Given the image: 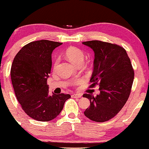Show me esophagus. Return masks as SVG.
<instances>
[{
  "instance_id": "34e87169",
  "label": "esophagus",
  "mask_w": 149,
  "mask_h": 149,
  "mask_svg": "<svg viewBox=\"0 0 149 149\" xmlns=\"http://www.w3.org/2000/svg\"><path fill=\"white\" fill-rule=\"evenodd\" d=\"M81 96H82V95H80V94H77V93H73L71 95V97H75V98H77V97H81Z\"/></svg>"
}]
</instances>
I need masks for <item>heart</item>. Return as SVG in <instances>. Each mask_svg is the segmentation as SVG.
Segmentation results:
<instances>
[{
    "label": "heart",
    "instance_id": "1",
    "mask_svg": "<svg viewBox=\"0 0 149 149\" xmlns=\"http://www.w3.org/2000/svg\"><path fill=\"white\" fill-rule=\"evenodd\" d=\"M65 55L71 63L77 66L83 63L84 57H85L84 52L82 50L77 47H71L67 49L66 50ZM58 61H56L55 62V64H54V67H56ZM82 82H83V80L81 78L73 79L71 81V85L78 86L82 83Z\"/></svg>",
    "mask_w": 149,
    "mask_h": 149
}]
</instances>
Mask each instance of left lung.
Returning <instances> with one entry per match:
<instances>
[{
    "label": "left lung",
    "mask_w": 149,
    "mask_h": 149,
    "mask_svg": "<svg viewBox=\"0 0 149 149\" xmlns=\"http://www.w3.org/2000/svg\"><path fill=\"white\" fill-rule=\"evenodd\" d=\"M82 44L95 54L90 87L99 85L100 94L84 93L90 106L84 112L88 119L97 122L108 121L126 104L134 79V71L126 50L116 44L91 40Z\"/></svg>",
    "instance_id": "1"
}]
</instances>
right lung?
<instances>
[{"mask_svg": "<svg viewBox=\"0 0 149 149\" xmlns=\"http://www.w3.org/2000/svg\"><path fill=\"white\" fill-rule=\"evenodd\" d=\"M62 44L47 40L31 42L18 52L12 63L11 79L16 98L26 114L38 121L56 118L71 97L64 93L49 95L47 84L52 52Z\"/></svg>", "mask_w": 149, "mask_h": 149, "instance_id": "add662e5", "label": "right lung"}]
</instances>
